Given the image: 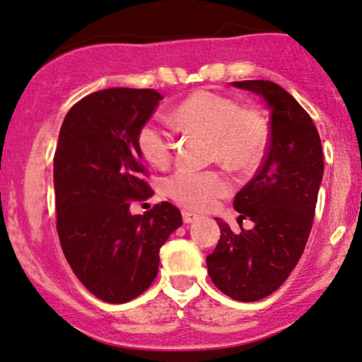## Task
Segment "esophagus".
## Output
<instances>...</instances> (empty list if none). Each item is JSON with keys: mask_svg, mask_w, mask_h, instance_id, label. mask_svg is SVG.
<instances>
[{"mask_svg": "<svg viewBox=\"0 0 362 362\" xmlns=\"http://www.w3.org/2000/svg\"><path fill=\"white\" fill-rule=\"evenodd\" d=\"M182 219H184L185 224H190L197 219V214H194L192 211H187V209H184V211H182Z\"/></svg>", "mask_w": 362, "mask_h": 362, "instance_id": "obj_1", "label": "esophagus"}]
</instances>
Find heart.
I'll use <instances>...</instances> for the list:
<instances>
[{
    "label": "heart",
    "instance_id": "heart-1",
    "mask_svg": "<svg viewBox=\"0 0 362 362\" xmlns=\"http://www.w3.org/2000/svg\"><path fill=\"white\" fill-rule=\"evenodd\" d=\"M170 119L185 132L211 138L212 158L233 168L255 167L267 151L269 133L264 116L216 90L189 94L177 104ZM138 148L146 162L165 168L172 162L175 143L162 126L146 123L138 133ZM230 190L229 177L219 170L180 168L165 182L168 197L190 211H209Z\"/></svg>",
    "mask_w": 362,
    "mask_h": 362
}]
</instances>
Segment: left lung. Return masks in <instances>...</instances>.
<instances>
[{"label": "left lung", "instance_id": "1", "mask_svg": "<svg viewBox=\"0 0 362 362\" xmlns=\"http://www.w3.org/2000/svg\"><path fill=\"white\" fill-rule=\"evenodd\" d=\"M233 86L263 95L269 106V138L263 163L234 197L238 223L255 228L234 233L217 221L221 238L206 258L209 276L228 297L256 302L288 278L310 236L324 153L312 117L293 95L272 81Z\"/></svg>", "mask_w": 362, "mask_h": 362}]
</instances>
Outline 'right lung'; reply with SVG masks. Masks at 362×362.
Masks as SVG:
<instances>
[{"label": "right lung", "instance_id": "obj_1", "mask_svg": "<svg viewBox=\"0 0 362 362\" xmlns=\"http://www.w3.org/2000/svg\"><path fill=\"white\" fill-rule=\"evenodd\" d=\"M162 101L155 89L112 87L82 98L65 116L54 156L57 233L65 259L90 293L107 303L141 295L158 273L160 247L182 226L180 211L155 204L138 133Z\"/></svg>", "mask_w": 362, "mask_h": 362}]
</instances>
